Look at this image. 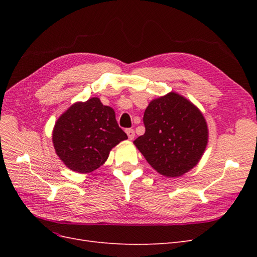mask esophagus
Segmentation results:
<instances>
[{
	"instance_id": "esophagus-1",
	"label": "esophagus",
	"mask_w": 257,
	"mask_h": 257,
	"mask_svg": "<svg viewBox=\"0 0 257 257\" xmlns=\"http://www.w3.org/2000/svg\"><path fill=\"white\" fill-rule=\"evenodd\" d=\"M125 132H126V134L128 136V139H131V141H133L134 137H135V131L133 128H127Z\"/></svg>"
}]
</instances>
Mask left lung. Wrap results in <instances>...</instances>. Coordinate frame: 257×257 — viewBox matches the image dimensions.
Returning <instances> with one entry per match:
<instances>
[{
	"label": "left lung",
	"instance_id": "obj_1",
	"mask_svg": "<svg viewBox=\"0 0 257 257\" xmlns=\"http://www.w3.org/2000/svg\"><path fill=\"white\" fill-rule=\"evenodd\" d=\"M145 134L134 145L163 176L180 177L203 157L208 126L198 108L176 92L151 100L144 114Z\"/></svg>",
	"mask_w": 257,
	"mask_h": 257
}]
</instances>
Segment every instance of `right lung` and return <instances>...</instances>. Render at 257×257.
<instances>
[{"instance_id":"obj_1","label":"right lung","mask_w":257,"mask_h":257,"mask_svg":"<svg viewBox=\"0 0 257 257\" xmlns=\"http://www.w3.org/2000/svg\"><path fill=\"white\" fill-rule=\"evenodd\" d=\"M125 139L127 135L116 123L114 110L98 97L73 104L60 115L52 132L58 157L79 174L103 165L112 148Z\"/></svg>"}]
</instances>
